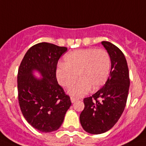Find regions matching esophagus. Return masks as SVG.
Wrapping results in <instances>:
<instances>
[{
  "mask_svg": "<svg viewBox=\"0 0 146 146\" xmlns=\"http://www.w3.org/2000/svg\"><path fill=\"white\" fill-rule=\"evenodd\" d=\"M77 101H78L77 98H75L74 97H71V102H72V103H74V102H77Z\"/></svg>",
  "mask_w": 146,
  "mask_h": 146,
  "instance_id": "esophagus-1",
  "label": "esophagus"
}]
</instances>
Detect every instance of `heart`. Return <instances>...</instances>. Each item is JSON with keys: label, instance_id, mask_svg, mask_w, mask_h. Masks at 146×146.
I'll return each mask as SVG.
<instances>
[{"label": "heart", "instance_id": "obj_1", "mask_svg": "<svg viewBox=\"0 0 146 146\" xmlns=\"http://www.w3.org/2000/svg\"><path fill=\"white\" fill-rule=\"evenodd\" d=\"M111 60L104 49L86 48L71 51L64 56L63 64L56 69L59 84L67 88L80 80L68 90L73 97H81L90 92L97 91L105 84L109 78Z\"/></svg>", "mask_w": 146, "mask_h": 146}]
</instances>
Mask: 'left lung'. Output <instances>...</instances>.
<instances>
[{"label": "left lung", "mask_w": 146, "mask_h": 146, "mask_svg": "<svg viewBox=\"0 0 146 146\" xmlns=\"http://www.w3.org/2000/svg\"><path fill=\"white\" fill-rule=\"evenodd\" d=\"M102 44L109 54L111 69L108 80L96 93L84 99L80 115L82 127L87 133L100 134L113 127L125 110L130 86L129 71L121 50L110 42Z\"/></svg>", "instance_id": "obj_1"}]
</instances>
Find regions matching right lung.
Masks as SVG:
<instances>
[{
    "label": "right lung",
    "instance_id": "obj_1",
    "mask_svg": "<svg viewBox=\"0 0 146 146\" xmlns=\"http://www.w3.org/2000/svg\"><path fill=\"white\" fill-rule=\"evenodd\" d=\"M66 47L48 42L35 44L25 54L18 72L19 103L24 117L44 133L58 130L72 105L69 96L58 84L57 62ZM38 72L42 77L36 78Z\"/></svg>",
    "mask_w": 146,
    "mask_h": 146
}]
</instances>
